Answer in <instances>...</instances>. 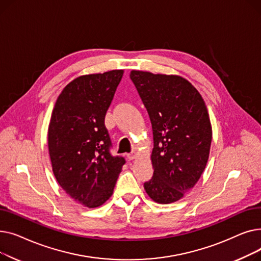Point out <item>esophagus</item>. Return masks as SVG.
I'll return each instance as SVG.
<instances>
[{
    "label": "esophagus",
    "mask_w": 261,
    "mask_h": 261,
    "mask_svg": "<svg viewBox=\"0 0 261 261\" xmlns=\"http://www.w3.org/2000/svg\"><path fill=\"white\" fill-rule=\"evenodd\" d=\"M127 156H128V159H129L130 161H132V160H134V159L136 158V152H135V151H132V152L128 153Z\"/></svg>",
    "instance_id": "obj_1"
}]
</instances>
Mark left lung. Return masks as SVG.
<instances>
[{
  "label": "left lung",
  "instance_id": "8db88e82",
  "mask_svg": "<svg viewBox=\"0 0 261 261\" xmlns=\"http://www.w3.org/2000/svg\"><path fill=\"white\" fill-rule=\"evenodd\" d=\"M130 79L147 110L153 133V176L144 183L161 204L183 198L203 173L210 155L212 126L197 89L174 75L132 71Z\"/></svg>",
  "mask_w": 261,
  "mask_h": 261
}]
</instances>
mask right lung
<instances>
[{"label":"right lung","instance_id":"right-lung-1","mask_svg":"<svg viewBox=\"0 0 261 261\" xmlns=\"http://www.w3.org/2000/svg\"><path fill=\"white\" fill-rule=\"evenodd\" d=\"M123 71L80 76L57 98L48 126V151L59 185L76 202L94 208L112 196L126 160L110 152L105 116Z\"/></svg>","mask_w":261,"mask_h":261}]
</instances>
